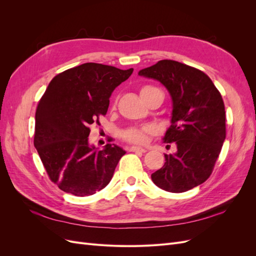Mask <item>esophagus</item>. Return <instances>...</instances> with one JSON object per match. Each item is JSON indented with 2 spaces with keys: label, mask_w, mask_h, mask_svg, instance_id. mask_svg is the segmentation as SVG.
Instances as JSON below:
<instances>
[{
  "label": "esophagus",
  "mask_w": 256,
  "mask_h": 256,
  "mask_svg": "<svg viewBox=\"0 0 256 256\" xmlns=\"http://www.w3.org/2000/svg\"><path fill=\"white\" fill-rule=\"evenodd\" d=\"M130 152H146V150H145V148H142V147L132 146V147H130Z\"/></svg>",
  "instance_id": "obj_1"
}]
</instances>
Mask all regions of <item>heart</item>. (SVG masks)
Returning <instances> with one entry per match:
<instances>
[{"label": "heart", "mask_w": 256, "mask_h": 256, "mask_svg": "<svg viewBox=\"0 0 256 256\" xmlns=\"http://www.w3.org/2000/svg\"><path fill=\"white\" fill-rule=\"evenodd\" d=\"M152 90H159L147 85V86H144L141 88L140 95L141 97H143L145 94H147V92H150ZM154 129L148 125L136 127V128H130V129H127L126 131H124L122 136L129 142H132L136 144H145L147 140H148V136L154 134Z\"/></svg>", "instance_id": "heart-1"}]
</instances>
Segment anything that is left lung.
Returning <instances> with one entry per match:
<instances>
[{
    "instance_id": "left-lung-1",
    "label": "left lung",
    "mask_w": 256,
    "mask_h": 256,
    "mask_svg": "<svg viewBox=\"0 0 256 256\" xmlns=\"http://www.w3.org/2000/svg\"><path fill=\"white\" fill-rule=\"evenodd\" d=\"M159 81L172 98V125L164 142L177 150L164 154V166L152 174L159 188L180 193L210 176L226 140V109L219 90L203 72L180 62L162 60L138 72Z\"/></svg>"
}]
</instances>
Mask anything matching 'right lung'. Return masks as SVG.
Instances as JSON below:
<instances>
[{
    "label": "right lung",
    "mask_w": 256,
    "mask_h": 256,
    "mask_svg": "<svg viewBox=\"0 0 256 256\" xmlns=\"http://www.w3.org/2000/svg\"><path fill=\"white\" fill-rule=\"evenodd\" d=\"M132 72L85 63L58 74L49 83L36 109L34 145L50 180L60 190L88 196L112 180L126 152L111 143L98 150L88 142V127L99 124L113 90Z\"/></svg>",
    "instance_id": "1"
}]
</instances>
